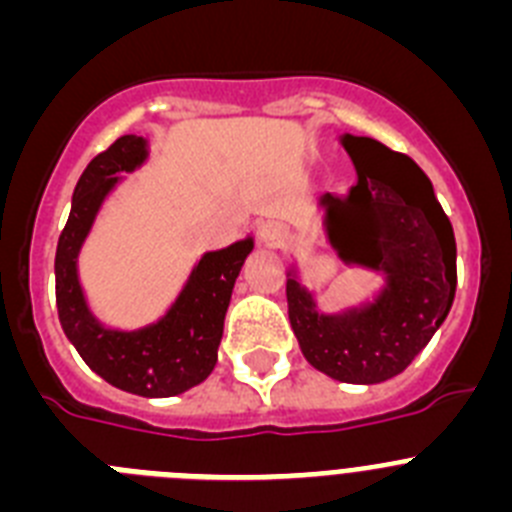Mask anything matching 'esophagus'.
Segmentation results:
<instances>
[{"mask_svg":"<svg viewBox=\"0 0 512 512\" xmlns=\"http://www.w3.org/2000/svg\"><path fill=\"white\" fill-rule=\"evenodd\" d=\"M256 235H259V241L266 243V246H282V243L287 241L289 233L282 223H277V220H264V223L259 225V230H256Z\"/></svg>","mask_w":512,"mask_h":512,"instance_id":"obj_1","label":"esophagus"}]
</instances>
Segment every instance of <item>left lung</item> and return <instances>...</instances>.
<instances>
[{
  "instance_id": "8db88e82",
  "label": "left lung",
  "mask_w": 512,
  "mask_h": 512,
  "mask_svg": "<svg viewBox=\"0 0 512 512\" xmlns=\"http://www.w3.org/2000/svg\"><path fill=\"white\" fill-rule=\"evenodd\" d=\"M341 146L356 184L346 197L318 200L325 241L343 266L374 271L382 284L356 305L323 310L292 261L289 323L318 372L348 384H379L408 369L454 305V228L413 158L361 135L343 133Z\"/></svg>"
}]
</instances>
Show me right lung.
<instances>
[{
	"mask_svg": "<svg viewBox=\"0 0 512 512\" xmlns=\"http://www.w3.org/2000/svg\"><path fill=\"white\" fill-rule=\"evenodd\" d=\"M151 156L148 140L122 135L94 156L71 197V212L56 248L58 320L79 356L112 387L140 397H174L205 382L217 364L225 312L253 238L202 253L187 282L158 320L117 328L97 318L81 287L79 256L104 202Z\"/></svg>",
	"mask_w": 512,
	"mask_h": 512,
	"instance_id": "1",
	"label": "right lung"
}]
</instances>
